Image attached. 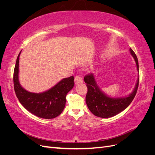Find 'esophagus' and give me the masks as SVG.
Instances as JSON below:
<instances>
[{"label":"esophagus","mask_w":155,"mask_h":155,"mask_svg":"<svg viewBox=\"0 0 155 155\" xmlns=\"http://www.w3.org/2000/svg\"><path fill=\"white\" fill-rule=\"evenodd\" d=\"M74 81H75V84H76V85H78V84H79V83H83V78L81 76H77L75 77Z\"/></svg>","instance_id":"34e87169"}]
</instances>
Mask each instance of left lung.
<instances>
[{"label":"left lung","mask_w":155,"mask_h":155,"mask_svg":"<svg viewBox=\"0 0 155 155\" xmlns=\"http://www.w3.org/2000/svg\"><path fill=\"white\" fill-rule=\"evenodd\" d=\"M130 52L133 56L137 63V70L139 72L138 58L134 51L130 48ZM87 83V93L86 103L88 108L92 113L100 118H110L118 114L125 110L134 98L139 85V78L133 93L129 96L124 98H111L103 93L97 86L94 77L92 74H88L84 78Z\"/></svg>","instance_id":"8db88e82"}]
</instances>
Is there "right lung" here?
<instances>
[{
	"label": "right lung",
	"instance_id": "add662e5",
	"mask_svg": "<svg viewBox=\"0 0 155 155\" xmlns=\"http://www.w3.org/2000/svg\"><path fill=\"white\" fill-rule=\"evenodd\" d=\"M20 54L18 55L13 72L14 90L18 100L27 110L39 118L51 119L58 116L64 108L67 93L74 85V76L62 79L45 92L36 94L28 92L18 82Z\"/></svg>",
	"mask_w": 155,
	"mask_h": 155
}]
</instances>
